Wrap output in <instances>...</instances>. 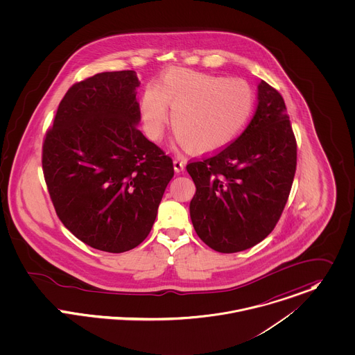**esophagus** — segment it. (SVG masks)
I'll use <instances>...</instances> for the list:
<instances>
[{
    "mask_svg": "<svg viewBox=\"0 0 355 355\" xmlns=\"http://www.w3.org/2000/svg\"><path fill=\"white\" fill-rule=\"evenodd\" d=\"M173 164H174V170H175L177 173H181V171H184V170H185V166H187V160H185L184 158H180V157H177V158L174 159Z\"/></svg>",
    "mask_w": 355,
    "mask_h": 355,
    "instance_id": "34e87169",
    "label": "esophagus"
}]
</instances>
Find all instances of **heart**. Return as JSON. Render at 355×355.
I'll return each mask as SVG.
<instances>
[{
  "label": "heart",
  "instance_id": "1",
  "mask_svg": "<svg viewBox=\"0 0 355 355\" xmlns=\"http://www.w3.org/2000/svg\"><path fill=\"white\" fill-rule=\"evenodd\" d=\"M252 87L241 79L174 69L146 89L140 116L150 139L157 140L171 109V126L182 146L197 154L218 153L245 129L254 109Z\"/></svg>",
  "mask_w": 355,
  "mask_h": 355
}]
</instances>
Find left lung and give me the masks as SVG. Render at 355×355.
Segmentation results:
<instances>
[{
    "instance_id": "obj_1",
    "label": "left lung",
    "mask_w": 355,
    "mask_h": 355,
    "mask_svg": "<svg viewBox=\"0 0 355 355\" xmlns=\"http://www.w3.org/2000/svg\"><path fill=\"white\" fill-rule=\"evenodd\" d=\"M257 99L236 140L187 164L196 185L189 207L193 227L220 253L249 249L275 229L297 168V141L282 95L261 80Z\"/></svg>"
}]
</instances>
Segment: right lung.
Segmentation results:
<instances>
[{"label": "right lung", "instance_id": "1", "mask_svg": "<svg viewBox=\"0 0 355 355\" xmlns=\"http://www.w3.org/2000/svg\"><path fill=\"white\" fill-rule=\"evenodd\" d=\"M133 71L75 83L42 147L47 191L64 226L91 248L122 253L150 234L173 160L136 128Z\"/></svg>", "mask_w": 355, "mask_h": 355}]
</instances>
